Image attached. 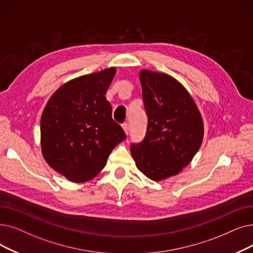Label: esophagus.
I'll return each mask as SVG.
<instances>
[{
  "label": "esophagus",
  "instance_id": "34e87169",
  "mask_svg": "<svg viewBox=\"0 0 253 253\" xmlns=\"http://www.w3.org/2000/svg\"><path fill=\"white\" fill-rule=\"evenodd\" d=\"M122 127H123V129H124V131H125V133L128 134V133H129V124H128L127 122H125V123L122 124Z\"/></svg>",
  "mask_w": 253,
  "mask_h": 253
}]
</instances>
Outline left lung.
I'll return each mask as SVG.
<instances>
[{"instance_id":"left-lung-1","label":"left lung","mask_w":253,"mask_h":253,"mask_svg":"<svg viewBox=\"0 0 253 253\" xmlns=\"http://www.w3.org/2000/svg\"><path fill=\"white\" fill-rule=\"evenodd\" d=\"M142 100L148 117L146 135L131 144L137 169L153 181L179 173L201 148L202 116L185 87L170 75L142 70Z\"/></svg>"}]
</instances>
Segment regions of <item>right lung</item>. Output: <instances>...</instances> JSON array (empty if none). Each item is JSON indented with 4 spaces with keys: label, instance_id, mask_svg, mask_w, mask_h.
Here are the masks:
<instances>
[{
    "label": "right lung",
    "instance_id": "1",
    "mask_svg": "<svg viewBox=\"0 0 253 253\" xmlns=\"http://www.w3.org/2000/svg\"><path fill=\"white\" fill-rule=\"evenodd\" d=\"M116 68L63 84L41 116L42 154L48 166L72 182L94 178L113 149L126 138L112 117L105 93Z\"/></svg>",
    "mask_w": 253,
    "mask_h": 253
}]
</instances>
